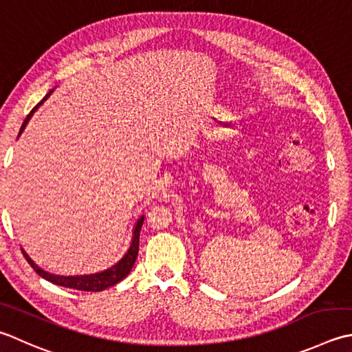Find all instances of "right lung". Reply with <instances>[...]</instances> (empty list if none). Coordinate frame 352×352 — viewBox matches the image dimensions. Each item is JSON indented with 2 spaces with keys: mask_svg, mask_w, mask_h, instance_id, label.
<instances>
[{
  "mask_svg": "<svg viewBox=\"0 0 352 352\" xmlns=\"http://www.w3.org/2000/svg\"><path fill=\"white\" fill-rule=\"evenodd\" d=\"M52 91H53V89H52ZM52 91L48 93L45 98L41 100L29 114H27L25 120L23 122V126H21V129H19L18 137L25 129L27 123H29V120L32 119L33 113L36 111V109L41 105H43V102L48 98V96L52 94ZM143 219H144V217H140L139 219H137L135 227H134V232H133V241H131V245H129L128 252L125 253V256H123L119 261V263L114 264L113 267H109L108 270H103L100 273L84 274V276H58V274H52V273L44 272L43 268H39L36 264L33 263L29 254H27L23 249H21V252H23L24 258L27 259V263L32 265L33 270L36 272L41 278H44L45 280L52 282V284H56V285H60V287H67V288H74V290H80V292H102V290H105V288H108V287H113L116 284H119V282L123 278H126L128 274H129V272L133 270V265H134L135 259H137V254H139V238H140V229H142Z\"/></svg>",
  "mask_w": 352,
  "mask_h": 352,
  "instance_id": "1",
  "label": "right lung"
}]
</instances>
